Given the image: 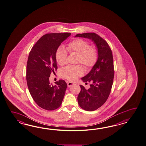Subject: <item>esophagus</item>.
<instances>
[{
    "label": "esophagus",
    "instance_id": "1",
    "mask_svg": "<svg viewBox=\"0 0 146 146\" xmlns=\"http://www.w3.org/2000/svg\"><path fill=\"white\" fill-rule=\"evenodd\" d=\"M67 84H68V87H71V86L74 84V83H72V82H68V83H67Z\"/></svg>",
    "mask_w": 146,
    "mask_h": 146
}]
</instances>
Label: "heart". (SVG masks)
I'll use <instances>...</instances> for the list:
<instances>
[{
	"mask_svg": "<svg viewBox=\"0 0 146 146\" xmlns=\"http://www.w3.org/2000/svg\"><path fill=\"white\" fill-rule=\"evenodd\" d=\"M67 50L69 53L78 54L77 63H81L86 68L94 66L98 58V51L95 46L90 45L89 43L83 39H76L68 44ZM67 52L63 46H60L55 53V59L59 65H63L66 62ZM84 70L80 65L67 66L61 71L63 78L73 81L83 74Z\"/></svg>",
	"mask_w": 146,
	"mask_h": 146,
	"instance_id": "b5f03b06",
	"label": "heart"
}]
</instances>
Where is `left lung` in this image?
<instances>
[{"mask_svg":"<svg viewBox=\"0 0 146 146\" xmlns=\"http://www.w3.org/2000/svg\"><path fill=\"white\" fill-rule=\"evenodd\" d=\"M75 37L90 39L96 44L98 58L96 63L86 76L83 82H90V88L86 90L80 85L81 92L78 101L80 106L87 111H93L101 107L110 94L114 76L112 52L107 42L95 33L77 34Z\"/></svg>","mask_w":146,"mask_h":146,"instance_id":"1","label":"left lung"}]
</instances>
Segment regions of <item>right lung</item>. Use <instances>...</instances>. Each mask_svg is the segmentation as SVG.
Returning a JSON list of instances; mask_svg holds the SVG:
<instances>
[{
  "instance_id": "right-lung-1",
  "label": "right lung",
  "mask_w": 146,
  "mask_h": 146,
  "mask_svg": "<svg viewBox=\"0 0 146 146\" xmlns=\"http://www.w3.org/2000/svg\"><path fill=\"white\" fill-rule=\"evenodd\" d=\"M71 33H48L42 36L33 46L27 64L26 80L30 93L39 107L53 110L61 106L67 84L63 80L50 84L49 77L56 71V50Z\"/></svg>"
}]
</instances>
